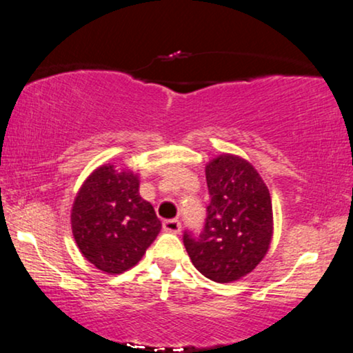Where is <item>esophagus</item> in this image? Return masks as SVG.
Instances as JSON below:
<instances>
[{"label": "esophagus", "instance_id": "1", "mask_svg": "<svg viewBox=\"0 0 353 353\" xmlns=\"http://www.w3.org/2000/svg\"><path fill=\"white\" fill-rule=\"evenodd\" d=\"M162 226H163V231H167V233L176 234V233H180V231H181V223H180V220H176V219L165 220L162 223Z\"/></svg>", "mask_w": 353, "mask_h": 353}]
</instances>
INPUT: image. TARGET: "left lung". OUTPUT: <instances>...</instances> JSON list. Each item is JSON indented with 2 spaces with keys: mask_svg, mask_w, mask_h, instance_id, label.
<instances>
[{
  "mask_svg": "<svg viewBox=\"0 0 353 353\" xmlns=\"http://www.w3.org/2000/svg\"><path fill=\"white\" fill-rule=\"evenodd\" d=\"M210 202L199 236L185 231L191 262L215 283L238 281L267 255L273 236L272 197L259 172L223 154L205 167Z\"/></svg>",
  "mask_w": 353,
  "mask_h": 353,
  "instance_id": "obj_1",
  "label": "left lung"
}]
</instances>
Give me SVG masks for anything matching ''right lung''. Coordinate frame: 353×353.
<instances>
[{"mask_svg":"<svg viewBox=\"0 0 353 353\" xmlns=\"http://www.w3.org/2000/svg\"><path fill=\"white\" fill-rule=\"evenodd\" d=\"M70 220L80 252L109 274L134 267L162 228L154 207L139 196L138 175L115 170L110 163L86 178Z\"/></svg>","mask_w":353,"mask_h":353,"instance_id":"add662e5","label":"right lung"}]
</instances>
